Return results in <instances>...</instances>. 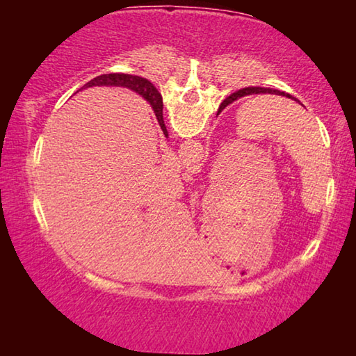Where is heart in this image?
I'll return each instance as SVG.
<instances>
[{"instance_id": "heart-1", "label": "heart", "mask_w": 356, "mask_h": 356, "mask_svg": "<svg viewBox=\"0 0 356 356\" xmlns=\"http://www.w3.org/2000/svg\"><path fill=\"white\" fill-rule=\"evenodd\" d=\"M216 33H221V29H218V31H216Z\"/></svg>"}]
</instances>
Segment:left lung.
<instances>
[{"mask_svg": "<svg viewBox=\"0 0 356 356\" xmlns=\"http://www.w3.org/2000/svg\"><path fill=\"white\" fill-rule=\"evenodd\" d=\"M254 94H276V95H284V97L293 99L291 94H287V92H281V91H278V89L259 88V86H254V88H245V89H240V91H237V92H234L232 95H229V97H227V99L221 104V106H220V111H221V110H225V108H226L229 104H232L234 100H237V99H240V97H246V95H254ZM293 100H297V99H293ZM297 102H298V100H297Z\"/></svg>", "mask_w": 356, "mask_h": 356, "instance_id": "1", "label": "left lung"}]
</instances>
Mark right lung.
<instances>
[{"instance_id":"obj_1","label":"right lung","mask_w":356,"mask_h":356,"mask_svg":"<svg viewBox=\"0 0 356 356\" xmlns=\"http://www.w3.org/2000/svg\"><path fill=\"white\" fill-rule=\"evenodd\" d=\"M92 86H120V88H129L131 91L141 94L144 99H146L152 110L155 113V118L159 120L161 130H163V135L168 138V130L165 127L163 120V100H161V94L156 91V88L152 83H149L146 78L136 76V75H129V74H104L95 76L94 80L84 84V88H92Z\"/></svg>"}]
</instances>
